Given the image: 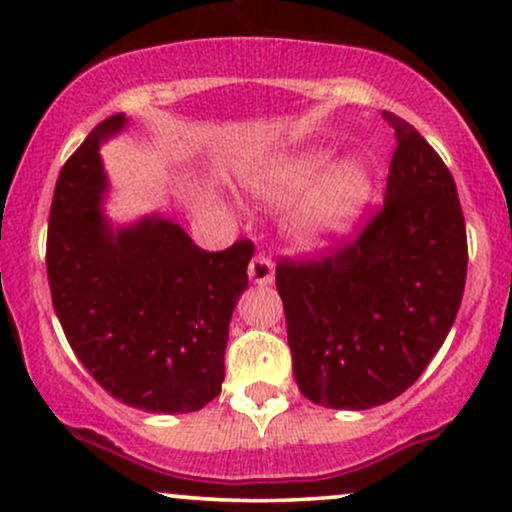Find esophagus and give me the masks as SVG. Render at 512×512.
Returning <instances> with one entry per match:
<instances>
[{
    "label": "esophagus",
    "mask_w": 512,
    "mask_h": 512,
    "mask_svg": "<svg viewBox=\"0 0 512 512\" xmlns=\"http://www.w3.org/2000/svg\"><path fill=\"white\" fill-rule=\"evenodd\" d=\"M248 276H250L252 284H257V286L272 284V281H274L272 260H269V257H264V255H255V257H252L250 267H248Z\"/></svg>",
    "instance_id": "obj_1"
}]
</instances>
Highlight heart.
I'll return each instance as SVG.
<instances>
[{
	"label": "heart",
	"instance_id": "obj_1",
	"mask_svg": "<svg viewBox=\"0 0 512 512\" xmlns=\"http://www.w3.org/2000/svg\"><path fill=\"white\" fill-rule=\"evenodd\" d=\"M243 185L267 204L291 202L284 233L301 250H327L342 243L363 221L375 195V178L358 158L337 161L327 146L269 158L243 175Z\"/></svg>",
	"mask_w": 512,
	"mask_h": 512
}]
</instances>
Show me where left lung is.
Returning a JSON list of instances; mask_svg holds the SVG:
<instances>
[{
	"instance_id": "obj_1",
	"label": "left lung",
	"mask_w": 512,
	"mask_h": 512,
	"mask_svg": "<svg viewBox=\"0 0 512 512\" xmlns=\"http://www.w3.org/2000/svg\"><path fill=\"white\" fill-rule=\"evenodd\" d=\"M385 120L397 149L383 209L330 257L276 267L293 378L330 409L380 407L414 385L448 337L467 279L448 166L409 122Z\"/></svg>"
}]
</instances>
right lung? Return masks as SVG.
Here are the masks:
<instances>
[{
  "instance_id": "right-lung-1",
  "label": "right lung",
  "mask_w": 512,
  "mask_h": 512,
  "mask_svg": "<svg viewBox=\"0 0 512 512\" xmlns=\"http://www.w3.org/2000/svg\"><path fill=\"white\" fill-rule=\"evenodd\" d=\"M101 122L64 163L48 226L52 305L96 383L134 409L187 414L221 395L231 315L248 289L250 240L197 248L163 214L113 226L103 211L101 144L127 127Z\"/></svg>"
}]
</instances>
